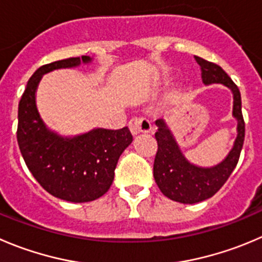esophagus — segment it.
Here are the masks:
<instances>
[{"label":"esophagus","mask_w":262,"mask_h":262,"mask_svg":"<svg viewBox=\"0 0 262 262\" xmlns=\"http://www.w3.org/2000/svg\"><path fill=\"white\" fill-rule=\"evenodd\" d=\"M128 126L134 135L151 131V123L150 121H149V118H146V117H134V118L128 122Z\"/></svg>","instance_id":"34e87169"}]
</instances>
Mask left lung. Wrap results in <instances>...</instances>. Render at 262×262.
<instances>
[{
	"instance_id": "left-lung-1",
	"label": "left lung",
	"mask_w": 262,
	"mask_h": 262,
	"mask_svg": "<svg viewBox=\"0 0 262 262\" xmlns=\"http://www.w3.org/2000/svg\"><path fill=\"white\" fill-rule=\"evenodd\" d=\"M201 67L202 81L204 84L223 83L231 90L234 98L233 116L235 117L236 135L234 146L229 151L228 157L217 166L204 168L194 166L184 157L171 134L170 128L162 118L157 119L158 127L156 140L158 144L156 159H154L153 175L159 190L175 202L180 203H198L204 199L215 195L221 186L226 183L230 173L235 168L239 161L241 150L245 141V119L242 114V99L238 86L231 81L221 67L211 61L204 60L199 56H194Z\"/></svg>"
}]
</instances>
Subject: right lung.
Segmentation results:
<instances>
[{"instance_id":"obj_1","label":"right lung","mask_w":262,"mask_h":262,"mask_svg":"<svg viewBox=\"0 0 262 262\" xmlns=\"http://www.w3.org/2000/svg\"><path fill=\"white\" fill-rule=\"evenodd\" d=\"M90 63V56H82ZM81 64L79 58L42 66L29 78L19 101L16 139L28 170L39 185L56 198L83 203L100 198L114 180L117 162L133 143L128 127L95 128L83 135L63 138L52 133L39 117L36 90L42 76Z\"/></svg>"}]
</instances>
